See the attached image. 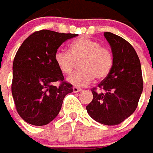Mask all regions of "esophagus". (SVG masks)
<instances>
[{"label":"esophagus","instance_id":"1","mask_svg":"<svg viewBox=\"0 0 153 153\" xmlns=\"http://www.w3.org/2000/svg\"><path fill=\"white\" fill-rule=\"evenodd\" d=\"M82 91V89L79 88H77V87H74L73 88V91L74 92H79Z\"/></svg>","mask_w":153,"mask_h":153}]
</instances>
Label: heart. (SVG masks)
Returning a JSON list of instances; mask_svg holds the SVG:
<instances>
[{"label": "heart", "mask_w": 153, "mask_h": 153, "mask_svg": "<svg viewBox=\"0 0 153 153\" xmlns=\"http://www.w3.org/2000/svg\"><path fill=\"white\" fill-rule=\"evenodd\" d=\"M56 66L65 74L72 73L80 62L82 71L68 77L67 81L75 87H84L96 78L102 80L108 76L113 66V55L108 48L101 47L99 42L88 37H81L69 45V52L57 51L54 56Z\"/></svg>", "instance_id": "b5f03b06"}]
</instances>
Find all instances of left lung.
Returning a JSON list of instances; mask_svg holds the SVG:
<instances>
[{
  "mask_svg": "<svg viewBox=\"0 0 153 153\" xmlns=\"http://www.w3.org/2000/svg\"><path fill=\"white\" fill-rule=\"evenodd\" d=\"M111 47L113 66L98 87L92 88L93 99L86 107L91 118L107 126L118 125L136 109L143 91L139 56L132 45L121 36L105 32Z\"/></svg>",
  "mask_w": 153,
  "mask_h": 153,
  "instance_id": "1",
  "label": "left lung"
}]
</instances>
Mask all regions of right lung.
I'll return each mask as SVG.
<instances>
[{"label":"right lung","instance_id":"right-lung-1","mask_svg":"<svg viewBox=\"0 0 153 153\" xmlns=\"http://www.w3.org/2000/svg\"><path fill=\"white\" fill-rule=\"evenodd\" d=\"M77 34L59 33L49 30L36 31L25 39L13 63V95L16 109L25 122L45 126L59 114L72 85L64 81L54 56L62 43ZM61 82L58 87L54 86Z\"/></svg>","mask_w":153,"mask_h":153}]
</instances>
